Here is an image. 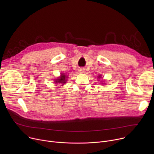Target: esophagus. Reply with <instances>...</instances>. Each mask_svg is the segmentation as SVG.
Here are the masks:
<instances>
[{"mask_svg": "<svg viewBox=\"0 0 154 154\" xmlns=\"http://www.w3.org/2000/svg\"><path fill=\"white\" fill-rule=\"evenodd\" d=\"M79 72H81V73H84L85 70H84V69H80V70H79Z\"/></svg>", "mask_w": 154, "mask_h": 154, "instance_id": "esophagus-1", "label": "esophagus"}]
</instances>
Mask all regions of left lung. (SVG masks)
I'll return each mask as SVG.
<instances>
[{
  "mask_svg": "<svg viewBox=\"0 0 154 154\" xmlns=\"http://www.w3.org/2000/svg\"><path fill=\"white\" fill-rule=\"evenodd\" d=\"M99 77H100V75H99Z\"/></svg>",
  "mask_w": 154,
  "mask_h": 154,
  "instance_id": "left-lung-1",
  "label": "left lung"
}]
</instances>
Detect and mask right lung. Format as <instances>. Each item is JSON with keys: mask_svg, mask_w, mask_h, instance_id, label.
<instances>
[{"mask_svg": "<svg viewBox=\"0 0 154 154\" xmlns=\"http://www.w3.org/2000/svg\"><path fill=\"white\" fill-rule=\"evenodd\" d=\"M66 75L64 74H61V76L58 79H56L55 81V83L56 84H63L64 83H66Z\"/></svg>", "mask_w": 154, "mask_h": 154, "instance_id": "right-lung-1", "label": "right lung"}]
</instances>
